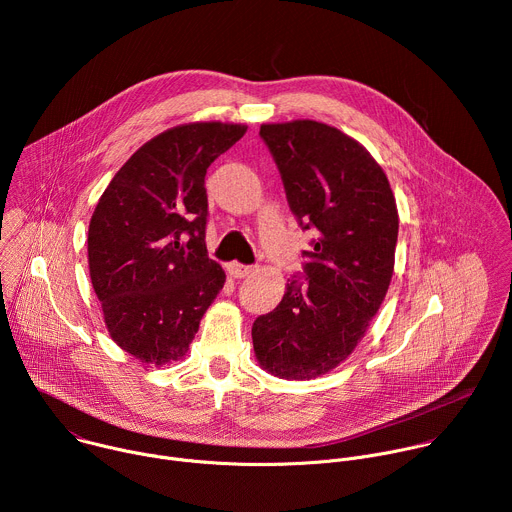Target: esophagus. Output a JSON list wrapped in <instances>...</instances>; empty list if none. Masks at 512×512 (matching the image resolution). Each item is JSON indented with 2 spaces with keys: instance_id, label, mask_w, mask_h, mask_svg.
Masks as SVG:
<instances>
[{
  "instance_id": "obj_1",
  "label": "esophagus",
  "mask_w": 512,
  "mask_h": 512,
  "mask_svg": "<svg viewBox=\"0 0 512 512\" xmlns=\"http://www.w3.org/2000/svg\"><path fill=\"white\" fill-rule=\"evenodd\" d=\"M227 271H229L235 279H243V277H247V275L253 271V267H251V265H243V263L233 261V263H229Z\"/></svg>"
}]
</instances>
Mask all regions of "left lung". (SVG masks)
Listing matches in <instances>:
<instances>
[{"label":"left lung","instance_id":"obj_1","mask_svg":"<svg viewBox=\"0 0 512 512\" xmlns=\"http://www.w3.org/2000/svg\"><path fill=\"white\" fill-rule=\"evenodd\" d=\"M291 212L318 239L304 251V277L253 322L259 367L287 381L316 379L356 348L393 277L399 214L383 168L350 135L298 119L263 123Z\"/></svg>","mask_w":512,"mask_h":512}]
</instances>
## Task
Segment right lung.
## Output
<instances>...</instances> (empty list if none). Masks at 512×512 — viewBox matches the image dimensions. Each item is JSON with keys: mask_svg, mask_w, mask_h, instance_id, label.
<instances>
[{"mask_svg": "<svg viewBox=\"0 0 512 512\" xmlns=\"http://www.w3.org/2000/svg\"><path fill=\"white\" fill-rule=\"evenodd\" d=\"M247 125L198 121L172 127L113 176L89 225V271L105 326L141 362L186 354L225 285L206 251L204 176Z\"/></svg>", "mask_w": 512, "mask_h": 512, "instance_id": "right-lung-1", "label": "right lung"}]
</instances>
